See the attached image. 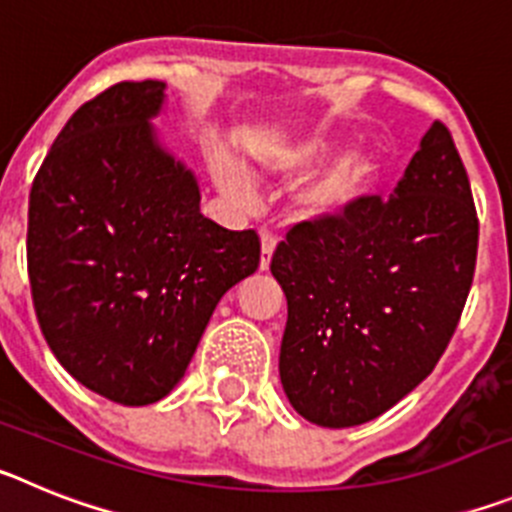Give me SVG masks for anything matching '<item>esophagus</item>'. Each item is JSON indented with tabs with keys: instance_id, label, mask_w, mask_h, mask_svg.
Here are the masks:
<instances>
[{
	"instance_id": "obj_1",
	"label": "esophagus",
	"mask_w": 512,
	"mask_h": 512,
	"mask_svg": "<svg viewBox=\"0 0 512 512\" xmlns=\"http://www.w3.org/2000/svg\"><path fill=\"white\" fill-rule=\"evenodd\" d=\"M274 248H277V235L271 233V230H261V269H269Z\"/></svg>"
}]
</instances>
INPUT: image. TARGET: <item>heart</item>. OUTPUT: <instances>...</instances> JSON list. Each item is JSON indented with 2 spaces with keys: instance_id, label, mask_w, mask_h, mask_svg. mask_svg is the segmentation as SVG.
Instances as JSON below:
<instances>
[{
  "instance_id": "1",
  "label": "heart",
  "mask_w": 512,
  "mask_h": 512,
  "mask_svg": "<svg viewBox=\"0 0 512 512\" xmlns=\"http://www.w3.org/2000/svg\"><path fill=\"white\" fill-rule=\"evenodd\" d=\"M323 153V146L315 140H305V143H295L274 156L266 158V169L274 174H297L305 171L315 158ZM379 174V158L374 151L366 148H354L346 151L330 161L320 174H315L310 182L302 184L295 192V212L307 220H318V217H330L336 212L346 210L351 202H356L366 189L372 187V182ZM215 179L228 197L238 202H248L253 194L251 176L235 166L228 158H217L215 161Z\"/></svg>"
}]
</instances>
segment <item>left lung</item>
<instances>
[{"label":"left lung","instance_id":"obj_1","mask_svg":"<svg viewBox=\"0 0 512 512\" xmlns=\"http://www.w3.org/2000/svg\"><path fill=\"white\" fill-rule=\"evenodd\" d=\"M479 220L449 128L433 122L390 200L302 220L271 256L287 295L279 377L323 428L377 418L413 392L459 325Z\"/></svg>","mask_w":512,"mask_h":512}]
</instances>
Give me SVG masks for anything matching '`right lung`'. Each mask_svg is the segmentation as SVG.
Masks as SVG:
<instances>
[{
    "label": "right lung",
    "mask_w": 512,
    "mask_h": 512,
    "mask_svg": "<svg viewBox=\"0 0 512 512\" xmlns=\"http://www.w3.org/2000/svg\"><path fill=\"white\" fill-rule=\"evenodd\" d=\"M164 89L120 81L81 104L30 189L40 330L76 382L120 405L174 390L220 297L261 261L256 230L202 215L194 174L158 143Z\"/></svg>",
    "instance_id": "add662e5"
}]
</instances>
